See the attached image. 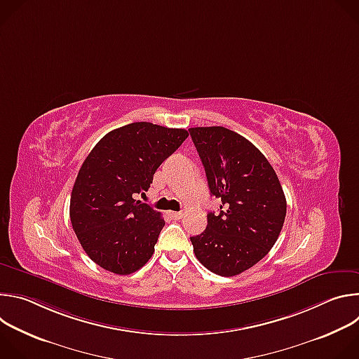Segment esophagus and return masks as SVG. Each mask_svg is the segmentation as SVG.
Returning <instances> with one entry per match:
<instances>
[{"label":"esophagus","mask_w":359,"mask_h":359,"mask_svg":"<svg viewBox=\"0 0 359 359\" xmlns=\"http://www.w3.org/2000/svg\"><path fill=\"white\" fill-rule=\"evenodd\" d=\"M169 216H170L172 219H175V220H180V219L183 217V213H182V212H170Z\"/></svg>","instance_id":"obj_1"}]
</instances>
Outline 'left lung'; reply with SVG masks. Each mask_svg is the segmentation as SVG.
Masks as SVG:
<instances>
[{
	"label": "left lung",
	"mask_w": 359,
	"mask_h": 359,
	"mask_svg": "<svg viewBox=\"0 0 359 359\" xmlns=\"http://www.w3.org/2000/svg\"><path fill=\"white\" fill-rule=\"evenodd\" d=\"M220 213L190 237L197 260L215 274L233 277L257 264L276 244L287 201L280 180L263 153L223 126L190 128Z\"/></svg>",
	"instance_id": "1"
}]
</instances>
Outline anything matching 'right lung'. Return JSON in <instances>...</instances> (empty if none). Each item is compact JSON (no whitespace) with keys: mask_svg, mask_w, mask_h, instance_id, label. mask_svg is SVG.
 Returning <instances> with one entry per match:
<instances>
[{"mask_svg":"<svg viewBox=\"0 0 359 359\" xmlns=\"http://www.w3.org/2000/svg\"><path fill=\"white\" fill-rule=\"evenodd\" d=\"M187 136L186 129L135 122L107 133L90 150L72 189L69 216L93 263L128 276L149 262L165 220L135 194L147 191Z\"/></svg>","mask_w":359,"mask_h":359,"instance_id":"1","label":"right lung"}]
</instances>
